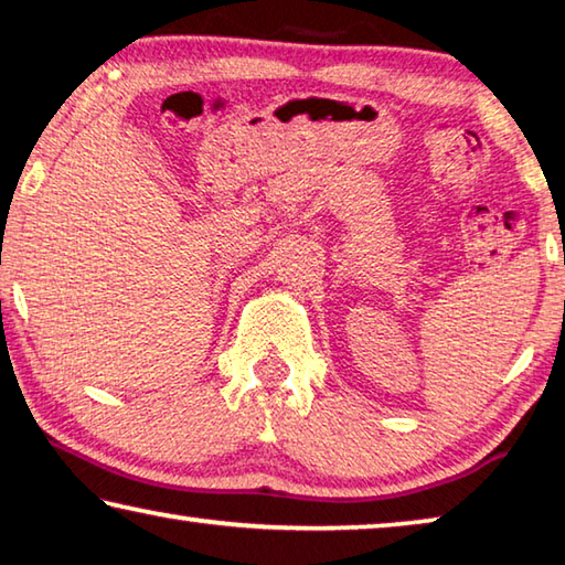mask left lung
<instances>
[{
	"instance_id": "1",
	"label": "left lung",
	"mask_w": 565,
	"mask_h": 565,
	"mask_svg": "<svg viewBox=\"0 0 565 565\" xmlns=\"http://www.w3.org/2000/svg\"><path fill=\"white\" fill-rule=\"evenodd\" d=\"M563 264H565V254H563Z\"/></svg>"
}]
</instances>
